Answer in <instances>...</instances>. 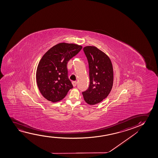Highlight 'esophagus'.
I'll return each instance as SVG.
<instances>
[{
	"label": "esophagus",
	"mask_w": 158,
	"mask_h": 158,
	"mask_svg": "<svg viewBox=\"0 0 158 158\" xmlns=\"http://www.w3.org/2000/svg\"><path fill=\"white\" fill-rule=\"evenodd\" d=\"M77 84V81H72V85L74 87L76 86V85Z\"/></svg>",
	"instance_id": "1"
}]
</instances>
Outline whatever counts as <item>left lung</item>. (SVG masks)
<instances>
[{
	"instance_id": "left-lung-1",
	"label": "left lung",
	"mask_w": 158,
	"mask_h": 158,
	"mask_svg": "<svg viewBox=\"0 0 158 158\" xmlns=\"http://www.w3.org/2000/svg\"><path fill=\"white\" fill-rule=\"evenodd\" d=\"M89 62V85L82 92L85 102L90 105L98 104L110 93L113 84V70L110 59L97 47L83 48Z\"/></svg>"
}]
</instances>
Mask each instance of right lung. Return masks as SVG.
Instances as JSON below:
<instances>
[{
	"label": "right lung",
	"instance_id": "obj_1",
	"mask_svg": "<svg viewBox=\"0 0 158 158\" xmlns=\"http://www.w3.org/2000/svg\"><path fill=\"white\" fill-rule=\"evenodd\" d=\"M82 48L74 44L59 43L41 58L37 67L36 80L40 92L48 101H60L73 88L67 76V63Z\"/></svg>",
	"mask_w": 158,
	"mask_h": 158
}]
</instances>
